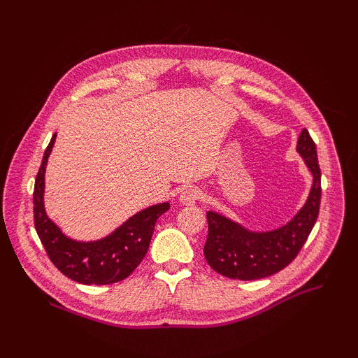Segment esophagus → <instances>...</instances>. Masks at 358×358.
Masks as SVG:
<instances>
[{
	"instance_id": "esophagus-1",
	"label": "esophagus",
	"mask_w": 358,
	"mask_h": 358,
	"mask_svg": "<svg viewBox=\"0 0 358 358\" xmlns=\"http://www.w3.org/2000/svg\"><path fill=\"white\" fill-rule=\"evenodd\" d=\"M200 199V191L195 187L185 189L183 192L180 194V203L185 204V206H192Z\"/></svg>"
}]
</instances>
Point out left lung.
I'll return each mask as SVG.
<instances>
[{
	"mask_svg": "<svg viewBox=\"0 0 358 358\" xmlns=\"http://www.w3.org/2000/svg\"><path fill=\"white\" fill-rule=\"evenodd\" d=\"M296 152L313 175V186L305 204L287 223L271 231H252L220 212H206L204 257L215 272L234 280L264 278L285 269L300 252L317 222L322 199L317 148L306 129L296 141Z\"/></svg>",
	"mask_w": 358,
	"mask_h": 358,
	"instance_id": "left-lung-1",
	"label": "left lung"
}]
</instances>
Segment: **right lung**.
Here are the masks:
<instances>
[{
    "label": "right lung",
    "instance_id": "add662e5",
    "mask_svg": "<svg viewBox=\"0 0 358 358\" xmlns=\"http://www.w3.org/2000/svg\"><path fill=\"white\" fill-rule=\"evenodd\" d=\"M55 140L57 134H53L44 152L34 191L35 229L45 252L58 271L83 285H110L127 278L146 255L157 220L171 204L158 203L136 212L100 240L81 241L67 237L44 208L45 166Z\"/></svg>",
    "mask_w": 358,
    "mask_h": 358
}]
</instances>
